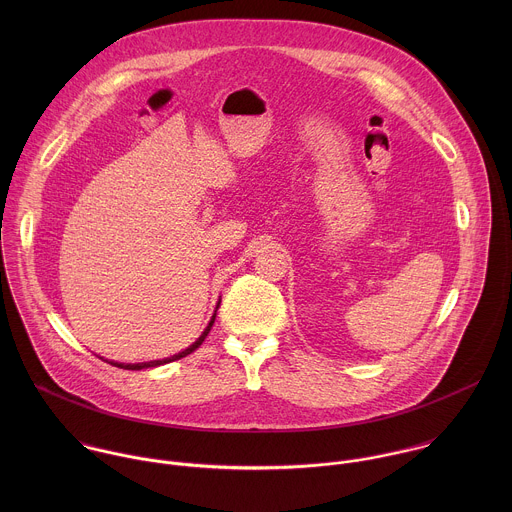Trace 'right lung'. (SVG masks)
Returning <instances> with one entry per match:
<instances>
[{
	"mask_svg": "<svg viewBox=\"0 0 512 512\" xmlns=\"http://www.w3.org/2000/svg\"><path fill=\"white\" fill-rule=\"evenodd\" d=\"M217 315V313H215ZM215 315H213V319H211V323H209V327L205 329V333L189 347V349H185V351H181L179 355H173V357H169V359H163V361H149V363H138V365H118V363H112L114 366H118V368H124V370H142V368H149V366H159L165 365V363H171V361H179V359H183V357H187V355H191L193 351H197L201 345H203V341H205V337L209 335V331H211V327H213V323H215Z\"/></svg>",
	"mask_w": 512,
	"mask_h": 512,
	"instance_id": "add662e5",
	"label": "right lung"
}]
</instances>
